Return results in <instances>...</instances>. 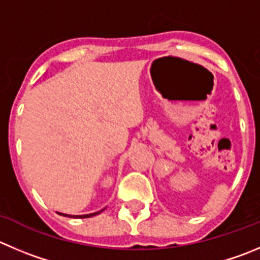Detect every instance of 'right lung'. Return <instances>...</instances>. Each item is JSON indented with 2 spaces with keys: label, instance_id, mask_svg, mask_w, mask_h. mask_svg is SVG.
<instances>
[{
  "label": "right lung",
  "instance_id": "1",
  "mask_svg": "<svg viewBox=\"0 0 260 260\" xmlns=\"http://www.w3.org/2000/svg\"><path fill=\"white\" fill-rule=\"evenodd\" d=\"M102 211H105V209H102ZM102 211H98V212H95V213L83 214V216H73V214H65V213H60V214H61V216H63V217H70V218H89V217L97 216V214H100Z\"/></svg>",
  "mask_w": 260,
  "mask_h": 260
}]
</instances>
